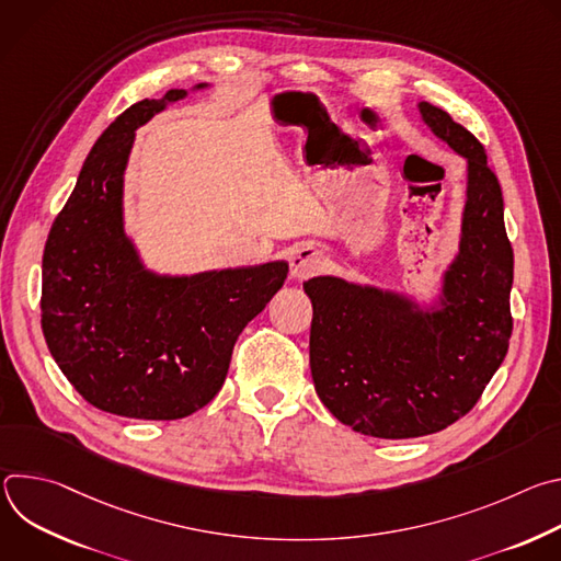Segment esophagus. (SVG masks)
<instances>
[{
	"label": "esophagus",
	"mask_w": 561,
	"mask_h": 561,
	"mask_svg": "<svg viewBox=\"0 0 561 561\" xmlns=\"http://www.w3.org/2000/svg\"><path fill=\"white\" fill-rule=\"evenodd\" d=\"M324 264H327V255L312 244H299L290 253V275L295 279H306L314 275L317 271L324 268Z\"/></svg>",
	"instance_id": "1"
}]
</instances>
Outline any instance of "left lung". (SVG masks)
<instances>
[{
	"label": "left lung",
	"mask_w": 561,
	"mask_h": 561,
	"mask_svg": "<svg viewBox=\"0 0 561 561\" xmlns=\"http://www.w3.org/2000/svg\"><path fill=\"white\" fill-rule=\"evenodd\" d=\"M424 122L468 159V202L446 306L435 314L335 277L304 282L312 301L310 373L322 404L353 431L407 439L461 420L502 366L513 333V247L486 148L446 111Z\"/></svg>",
	"instance_id": "obj_1"
}]
</instances>
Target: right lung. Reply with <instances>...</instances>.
<instances>
[{"mask_svg":"<svg viewBox=\"0 0 561 561\" xmlns=\"http://www.w3.org/2000/svg\"><path fill=\"white\" fill-rule=\"evenodd\" d=\"M141 100L95 141L55 217L42 260V331L89 404L133 420H180L219 392L232 346L282 288L288 264L195 277L141 271L122 230V178L135 128L167 102Z\"/></svg>","mask_w":561,"mask_h":561,"instance_id":"add662e5","label":"right lung"}]
</instances>
